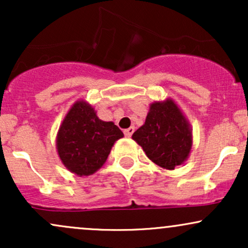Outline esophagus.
<instances>
[{
	"mask_svg": "<svg viewBox=\"0 0 248 248\" xmlns=\"http://www.w3.org/2000/svg\"><path fill=\"white\" fill-rule=\"evenodd\" d=\"M134 130H135V128L134 127H129V128H127V129H124V135L127 136V138H130V136L133 135V133H134Z\"/></svg>",
	"mask_w": 248,
	"mask_h": 248,
	"instance_id": "1",
	"label": "esophagus"
}]
</instances>
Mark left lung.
<instances>
[{"mask_svg": "<svg viewBox=\"0 0 248 248\" xmlns=\"http://www.w3.org/2000/svg\"><path fill=\"white\" fill-rule=\"evenodd\" d=\"M149 160L173 170L183 164L192 147L189 121L171 99L150 105L146 122L133 134Z\"/></svg>", "mask_w": 248, "mask_h": 248, "instance_id": "left-lung-1", "label": "left lung"}]
</instances>
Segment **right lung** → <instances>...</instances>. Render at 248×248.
Instances as JSON below:
<instances>
[{
    "mask_svg": "<svg viewBox=\"0 0 248 248\" xmlns=\"http://www.w3.org/2000/svg\"><path fill=\"white\" fill-rule=\"evenodd\" d=\"M124 138L114 122L102 121L94 108L77 101L62 120L57 134V152L67 170L90 176L104 166L113 144Z\"/></svg>",
    "mask_w": 248,
    "mask_h": 248,
    "instance_id": "1",
    "label": "right lung"
}]
</instances>
